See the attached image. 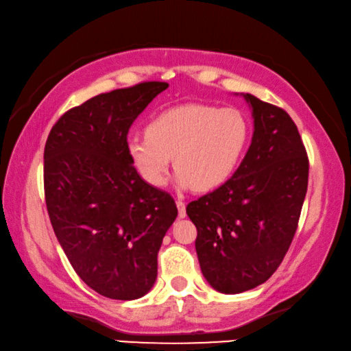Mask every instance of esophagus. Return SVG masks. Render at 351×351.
Listing matches in <instances>:
<instances>
[{
    "mask_svg": "<svg viewBox=\"0 0 351 351\" xmlns=\"http://www.w3.org/2000/svg\"><path fill=\"white\" fill-rule=\"evenodd\" d=\"M176 206H178V214H180L181 219H184L186 217V203L182 198H178L176 199Z\"/></svg>",
    "mask_w": 351,
    "mask_h": 351,
    "instance_id": "1",
    "label": "esophagus"
}]
</instances>
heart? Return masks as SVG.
<instances>
[{"label":"heart","instance_id":"b5f03b06","mask_svg":"<svg viewBox=\"0 0 351 351\" xmlns=\"http://www.w3.org/2000/svg\"><path fill=\"white\" fill-rule=\"evenodd\" d=\"M248 138L250 120L241 109L192 103L158 114L148 123L147 134H131L126 147L149 184H165L175 158L182 187L210 191L232 175Z\"/></svg>","mask_w":351,"mask_h":351}]
</instances>
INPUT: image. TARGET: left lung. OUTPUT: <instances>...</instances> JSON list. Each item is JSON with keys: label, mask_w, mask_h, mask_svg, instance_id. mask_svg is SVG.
Masks as SVG:
<instances>
[{"label": "left lung", "mask_w": 351, "mask_h": 351, "mask_svg": "<svg viewBox=\"0 0 351 351\" xmlns=\"http://www.w3.org/2000/svg\"><path fill=\"white\" fill-rule=\"evenodd\" d=\"M243 98L254 119L245 158L225 184L186 208L203 276L221 293L250 291L275 274L308 191L309 160L297 125L285 109Z\"/></svg>", "instance_id": "obj_1"}]
</instances>
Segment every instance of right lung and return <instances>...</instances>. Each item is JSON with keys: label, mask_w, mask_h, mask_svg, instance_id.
Instances as JSON below:
<instances>
[{"label": "right lung", "mask_w": 351, "mask_h": 351, "mask_svg": "<svg viewBox=\"0 0 351 351\" xmlns=\"http://www.w3.org/2000/svg\"><path fill=\"white\" fill-rule=\"evenodd\" d=\"M169 87L148 81L66 110L43 153L45 202L54 234L77 276L99 295L136 300L158 276V253L178 209L132 165L128 131Z\"/></svg>", "instance_id": "obj_1"}]
</instances>
